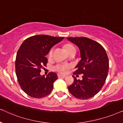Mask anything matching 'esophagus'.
I'll return each instance as SVG.
<instances>
[{"label": "esophagus", "instance_id": "obj_1", "mask_svg": "<svg viewBox=\"0 0 123 123\" xmlns=\"http://www.w3.org/2000/svg\"><path fill=\"white\" fill-rule=\"evenodd\" d=\"M58 78H65V77H66V76H65V75H61V74H58Z\"/></svg>", "mask_w": 123, "mask_h": 123}]
</instances>
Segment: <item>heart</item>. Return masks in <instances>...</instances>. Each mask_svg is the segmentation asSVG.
<instances>
[{"label": "heart", "instance_id": "heart-1", "mask_svg": "<svg viewBox=\"0 0 123 123\" xmlns=\"http://www.w3.org/2000/svg\"><path fill=\"white\" fill-rule=\"evenodd\" d=\"M74 48V47L73 45L71 44H66L65 45V49H66V51H68L70 49ZM53 48H52L50 50L49 52V58H52V55H53ZM69 68V65H61V64H57V65L54 67V70H56V71L60 72L61 73H65L66 71L67 68Z\"/></svg>", "mask_w": 123, "mask_h": 123}]
</instances>
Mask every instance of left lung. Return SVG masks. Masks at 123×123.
<instances>
[{
  "label": "left lung",
  "instance_id": "1",
  "mask_svg": "<svg viewBox=\"0 0 123 123\" xmlns=\"http://www.w3.org/2000/svg\"><path fill=\"white\" fill-rule=\"evenodd\" d=\"M78 47L81 60L76 65L74 74H83L68 86L70 93L77 98L86 99L100 91L107 78L109 62L107 53L98 43L85 37H67Z\"/></svg>",
  "mask_w": 123,
  "mask_h": 123
}]
</instances>
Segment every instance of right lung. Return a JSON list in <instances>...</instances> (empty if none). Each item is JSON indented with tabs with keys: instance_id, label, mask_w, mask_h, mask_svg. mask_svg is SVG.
Listing matches in <instances>:
<instances>
[{
	"instance_id": "add662e5",
	"label": "right lung",
	"mask_w": 123,
	"mask_h": 123,
	"mask_svg": "<svg viewBox=\"0 0 123 123\" xmlns=\"http://www.w3.org/2000/svg\"><path fill=\"white\" fill-rule=\"evenodd\" d=\"M63 39L46 35L32 36L25 40L18 50L16 76L21 89L30 97H45L53 90V83L58 79L57 74L51 72L45 77L40 73L48 62L46 55Z\"/></svg>"
}]
</instances>
